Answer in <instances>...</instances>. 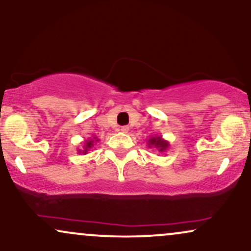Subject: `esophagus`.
<instances>
[{"instance_id": "1", "label": "esophagus", "mask_w": 251, "mask_h": 251, "mask_svg": "<svg viewBox=\"0 0 251 251\" xmlns=\"http://www.w3.org/2000/svg\"><path fill=\"white\" fill-rule=\"evenodd\" d=\"M120 131H122L123 133H127V132L129 131V128L127 127V126H123V127L120 128Z\"/></svg>"}]
</instances>
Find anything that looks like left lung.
Masks as SVG:
<instances>
[{"instance_id": "1", "label": "left lung", "mask_w": 251, "mask_h": 251, "mask_svg": "<svg viewBox=\"0 0 251 251\" xmlns=\"http://www.w3.org/2000/svg\"><path fill=\"white\" fill-rule=\"evenodd\" d=\"M148 146L150 149H157L158 152L164 153L170 148V143L168 140L164 139L163 137H160V135H152L148 139Z\"/></svg>"}]
</instances>
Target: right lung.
Returning <instances> with one entry per match:
<instances>
[{"label": "right lung", "instance_id": "right-lung-1", "mask_svg": "<svg viewBox=\"0 0 251 251\" xmlns=\"http://www.w3.org/2000/svg\"><path fill=\"white\" fill-rule=\"evenodd\" d=\"M97 142H99V139H98L97 137L89 138L88 140H85V145H83V150H77V152H79V153L86 154L89 151V150H91L94 145H96Z\"/></svg>", "mask_w": 251, "mask_h": 251}]
</instances>
